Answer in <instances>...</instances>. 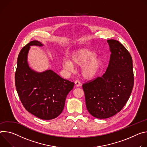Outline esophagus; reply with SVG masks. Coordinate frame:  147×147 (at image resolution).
<instances>
[{
	"label": "esophagus",
	"instance_id": "34e87169",
	"mask_svg": "<svg viewBox=\"0 0 147 147\" xmlns=\"http://www.w3.org/2000/svg\"><path fill=\"white\" fill-rule=\"evenodd\" d=\"M75 85H76V86H77V87L80 86L82 85V84H81V83L79 82V80H75Z\"/></svg>",
	"mask_w": 147,
	"mask_h": 147
}]
</instances>
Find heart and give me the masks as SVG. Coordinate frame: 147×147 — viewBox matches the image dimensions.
Masks as SVG:
<instances>
[{"mask_svg": "<svg viewBox=\"0 0 147 147\" xmlns=\"http://www.w3.org/2000/svg\"><path fill=\"white\" fill-rule=\"evenodd\" d=\"M95 53L86 48L79 49L72 53L70 60H64L62 66L65 69L72 71L75 66H82L81 73L85 79H92L99 72L102 65L103 60Z\"/></svg>", "mask_w": 147, "mask_h": 147, "instance_id": "obj_1", "label": "heart"}]
</instances>
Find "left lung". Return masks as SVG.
I'll list each match as a JSON object with an SVG mask.
<instances>
[{"instance_id": "1", "label": "left lung", "mask_w": 147, "mask_h": 147, "mask_svg": "<svg viewBox=\"0 0 147 147\" xmlns=\"http://www.w3.org/2000/svg\"><path fill=\"white\" fill-rule=\"evenodd\" d=\"M111 52L106 71L82 85L86 108L92 116L107 119L121 111L134 86L133 61L125 47L115 40H108Z\"/></svg>"}]
</instances>
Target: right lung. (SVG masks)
<instances>
[{
	"mask_svg": "<svg viewBox=\"0 0 147 147\" xmlns=\"http://www.w3.org/2000/svg\"><path fill=\"white\" fill-rule=\"evenodd\" d=\"M30 45L42 46L32 41L22 48L18 58L15 85L20 101L27 111L42 120H51L62 112L65 99L74 82L51 70L37 73L28 67L27 57Z\"/></svg>",
	"mask_w": 147,
	"mask_h": 147,
	"instance_id": "1",
	"label": "right lung"
}]
</instances>
